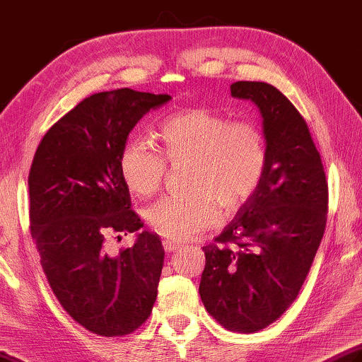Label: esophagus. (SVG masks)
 <instances>
[{"instance_id": "esophagus-1", "label": "esophagus", "mask_w": 362, "mask_h": 362, "mask_svg": "<svg viewBox=\"0 0 362 362\" xmlns=\"http://www.w3.org/2000/svg\"><path fill=\"white\" fill-rule=\"evenodd\" d=\"M183 245L179 242H173V240H163V247H165L166 252H174L179 251Z\"/></svg>"}]
</instances>
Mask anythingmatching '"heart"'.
<instances>
[{"label": "heart", "instance_id": "obj_1", "mask_svg": "<svg viewBox=\"0 0 362 362\" xmlns=\"http://www.w3.org/2000/svg\"><path fill=\"white\" fill-rule=\"evenodd\" d=\"M161 151L136 138L120 153V173L134 194L148 197L165 183L168 163L185 166V196H169L147 210V223L161 237L188 240L214 228L219 205L233 214L251 199L267 168L260 127L207 108L177 112L161 125Z\"/></svg>", "mask_w": 362, "mask_h": 362}]
</instances>
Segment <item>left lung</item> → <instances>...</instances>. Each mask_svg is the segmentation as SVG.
Instances as JSON below:
<instances>
[{
  "mask_svg": "<svg viewBox=\"0 0 362 362\" xmlns=\"http://www.w3.org/2000/svg\"><path fill=\"white\" fill-rule=\"evenodd\" d=\"M230 94L257 105L267 168L251 199L202 247L199 293L219 325L250 334L278 320L298 296L327 226L328 182L306 120L281 90L237 81Z\"/></svg>",
  "mask_w": 362,
  "mask_h": 362,
  "instance_id": "8db88e82",
  "label": "left lung"
}]
</instances>
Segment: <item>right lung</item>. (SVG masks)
Here are the masks:
<instances>
[{"mask_svg": "<svg viewBox=\"0 0 362 362\" xmlns=\"http://www.w3.org/2000/svg\"><path fill=\"white\" fill-rule=\"evenodd\" d=\"M169 100L129 88L98 92L62 116L34 153L30 229L42 270L64 310L98 336L132 334L157 300L165 264L157 233L143 230L117 254L106 240L143 228L120 153L138 120Z\"/></svg>", "mask_w": 362, "mask_h": 362, "instance_id": "obj_1", "label": "right lung"}]
</instances>
